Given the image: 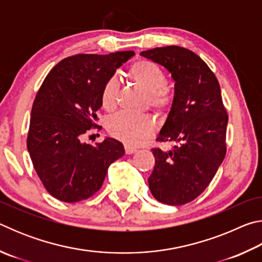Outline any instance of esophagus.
I'll list each match as a JSON object with an SVG mask.
<instances>
[{
    "instance_id": "obj_1",
    "label": "esophagus",
    "mask_w": 262,
    "mask_h": 262,
    "mask_svg": "<svg viewBox=\"0 0 262 262\" xmlns=\"http://www.w3.org/2000/svg\"><path fill=\"white\" fill-rule=\"evenodd\" d=\"M125 150H126V154L127 155H132V154H134V152L137 151L136 148L130 147V145H127V144L125 145Z\"/></svg>"
}]
</instances>
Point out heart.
Masks as SVG:
<instances>
[{"mask_svg":"<svg viewBox=\"0 0 262 262\" xmlns=\"http://www.w3.org/2000/svg\"><path fill=\"white\" fill-rule=\"evenodd\" d=\"M128 76L142 90L148 92V104L158 113H165L174 101V91L165 82L163 69L148 60H139L128 69ZM119 81L111 77L101 90V105L106 111H112L117 106ZM110 134L128 145H140L152 135L155 121L150 115L132 117L119 113L108 123Z\"/></svg>","mask_w":262,"mask_h":262,"instance_id":"b5f03b06","label":"heart"}]
</instances>
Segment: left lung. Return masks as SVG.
Here are the masks:
<instances>
[{
    "mask_svg": "<svg viewBox=\"0 0 262 262\" xmlns=\"http://www.w3.org/2000/svg\"><path fill=\"white\" fill-rule=\"evenodd\" d=\"M141 55L165 67L176 82L174 101L156 139L173 147L151 149L155 166L148 183L156 200L181 206L208 187L223 162L228 113L215 74L192 51L166 46Z\"/></svg>",
    "mask_w": 262,
    "mask_h": 262,
    "instance_id": "8db88e82",
    "label": "left lung"
}]
</instances>
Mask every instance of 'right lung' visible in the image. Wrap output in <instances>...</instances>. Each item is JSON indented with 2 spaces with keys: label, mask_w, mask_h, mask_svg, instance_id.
<instances>
[{
  "label": "right lung",
  "mask_w": 262,
  "mask_h": 262,
  "mask_svg": "<svg viewBox=\"0 0 262 262\" xmlns=\"http://www.w3.org/2000/svg\"><path fill=\"white\" fill-rule=\"evenodd\" d=\"M134 54L73 55L43 79L31 111L26 144L39 179L57 200L74 203L91 198L103 185L108 166L125 155L121 142L112 137L95 145L81 139L98 127L96 113L105 83Z\"/></svg>",
  "instance_id": "add662e5"
}]
</instances>
